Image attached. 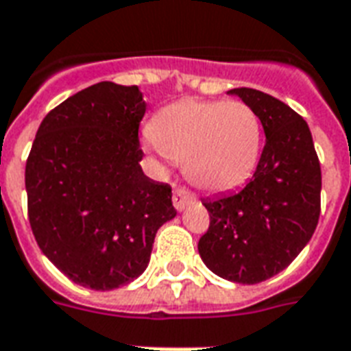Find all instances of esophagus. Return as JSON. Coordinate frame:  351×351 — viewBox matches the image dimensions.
I'll list each match as a JSON object with an SVG mask.
<instances>
[{
	"label": "esophagus",
	"instance_id": "34e87169",
	"mask_svg": "<svg viewBox=\"0 0 351 351\" xmlns=\"http://www.w3.org/2000/svg\"><path fill=\"white\" fill-rule=\"evenodd\" d=\"M194 199H196V196H194L191 191H186V189H176V191H173L172 202L173 207L178 210H183L185 207H189Z\"/></svg>",
	"mask_w": 351,
	"mask_h": 351
}]
</instances>
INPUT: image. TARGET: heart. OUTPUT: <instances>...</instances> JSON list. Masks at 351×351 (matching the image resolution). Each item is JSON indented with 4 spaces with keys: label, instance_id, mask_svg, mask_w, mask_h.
<instances>
[{
    "label": "heart",
    "instance_id": "b5f03b06",
    "mask_svg": "<svg viewBox=\"0 0 351 351\" xmlns=\"http://www.w3.org/2000/svg\"><path fill=\"white\" fill-rule=\"evenodd\" d=\"M263 128L257 112L241 99H183L157 112L147 149L183 162V172L204 191L223 192L254 172Z\"/></svg>",
    "mask_w": 351,
    "mask_h": 351
}]
</instances>
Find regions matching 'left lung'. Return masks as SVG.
Wrapping results in <instances>:
<instances>
[{"instance_id": "1", "label": "left lung", "mask_w": 351, "mask_h": 351, "mask_svg": "<svg viewBox=\"0 0 351 351\" xmlns=\"http://www.w3.org/2000/svg\"><path fill=\"white\" fill-rule=\"evenodd\" d=\"M257 112L265 147L242 191L205 199L210 223L197 252L216 276L255 285L285 270L315 233L322 173L309 125L283 101L255 88H233Z\"/></svg>"}]
</instances>
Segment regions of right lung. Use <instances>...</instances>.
Segmentation results:
<instances>
[{
	"mask_svg": "<svg viewBox=\"0 0 351 351\" xmlns=\"http://www.w3.org/2000/svg\"><path fill=\"white\" fill-rule=\"evenodd\" d=\"M138 86L101 81L42 120L25 165L29 223L73 283L112 291L149 263L157 229L178 215L172 189L142 172Z\"/></svg>",
	"mask_w": 351,
	"mask_h": 351,
	"instance_id": "right-lung-1",
	"label": "right lung"
}]
</instances>
